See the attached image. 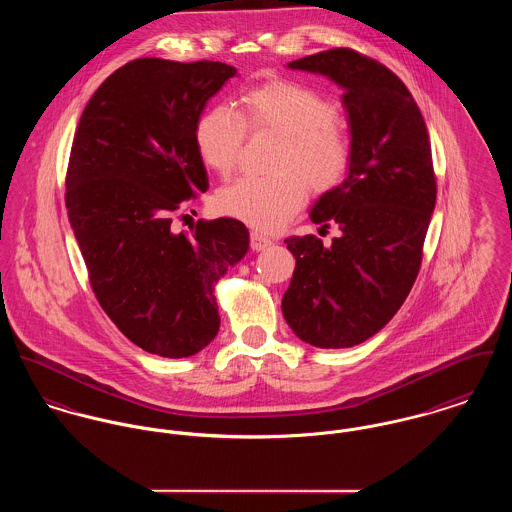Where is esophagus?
<instances>
[{"mask_svg":"<svg viewBox=\"0 0 512 512\" xmlns=\"http://www.w3.org/2000/svg\"><path fill=\"white\" fill-rule=\"evenodd\" d=\"M250 246H252V250L260 252V250H266L268 246H272V240L262 233H254V231H252V233H250Z\"/></svg>","mask_w":512,"mask_h":512,"instance_id":"34e87169","label":"esophagus"}]
</instances>
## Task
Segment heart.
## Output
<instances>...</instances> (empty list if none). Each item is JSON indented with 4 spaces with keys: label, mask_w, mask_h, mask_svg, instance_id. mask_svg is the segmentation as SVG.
<instances>
[{
    "label": "heart",
    "mask_w": 512,
    "mask_h": 512,
    "mask_svg": "<svg viewBox=\"0 0 512 512\" xmlns=\"http://www.w3.org/2000/svg\"><path fill=\"white\" fill-rule=\"evenodd\" d=\"M242 115L229 105L209 109L195 125L201 162L231 176L250 131L281 135L274 178L244 176L217 193V209L258 231L289 223L309 197V186H338L352 162V137L325 95L293 80L274 78L242 93Z\"/></svg>",
    "instance_id": "1"
}]
</instances>
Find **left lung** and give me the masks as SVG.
<instances>
[{
  "label": "left lung",
  "instance_id": "8db88e82",
  "mask_svg": "<svg viewBox=\"0 0 512 512\" xmlns=\"http://www.w3.org/2000/svg\"><path fill=\"white\" fill-rule=\"evenodd\" d=\"M328 76L344 93L352 135L346 180L311 209L342 234L289 236L295 272L281 299L291 330L317 348H350L387 325L407 299L436 205L432 150L419 105L387 66L352 48L289 62Z\"/></svg>",
  "mask_w": 512,
  "mask_h": 512
}]
</instances>
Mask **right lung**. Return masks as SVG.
<instances>
[{
	"label": "right lung",
	"mask_w": 512,
	"mask_h": 512,
	"mask_svg": "<svg viewBox=\"0 0 512 512\" xmlns=\"http://www.w3.org/2000/svg\"><path fill=\"white\" fill-rule=\"evenodd\" d=\"M234 74L213 60L127 62L93 93L72 142L66 209L93 293L156 356L187 358L217 336L215 281L248 250L236 219L172 231L180 205L209 187L195 125Z\"/></svg>",
	"instance_id": "add662e5"
}]
</instances>
